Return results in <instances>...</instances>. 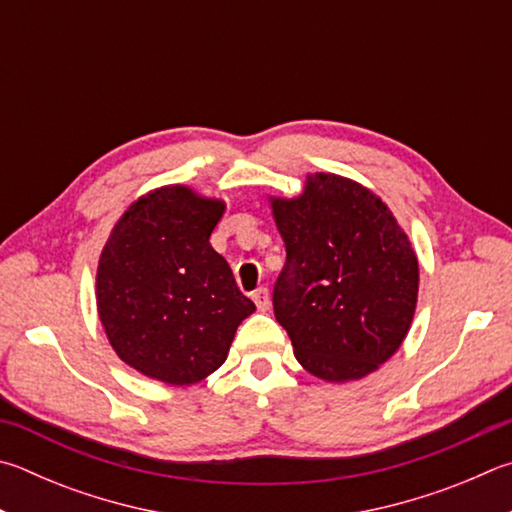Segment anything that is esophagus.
Returning <instances> with one entry per match:
<instances>
[{
    "instance_id": "obj_1",
    "label": "esophagus",
    "mask_w": 512,
    "mask_h": 512,
    "mask_svg": "<svg viewBox=\"0 0 512 512\" xmlns=\"http://www.w3.org/2000/svg\"><path fill=\"white\" fill-rule=\"evenodd\" d=\"M253 300H255L259 311H268V309H271V295H268V288L259 286L257 291L253 293Z\"/></svg>"
}]
</instances>
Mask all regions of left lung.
I'll return each instance as SVG.
<instances>
[{
  "label": "left lung",
  "mask_w": 512,
  "mask_h": 512,
  "mask_svg": "<svg viewBox=\"0 0 512 512\" xmlns=\"http://www.w3.org/2000/svg\"><path fill=\"white\" fill-rule=\"evenodd\" d=\"M286 264L273 288L275 318L309 374L365 378L410 331L418 259L374 192L338 174H309L297 199H271Z\"/></svg>",
  "instance_id": "1"
}]
</instances>
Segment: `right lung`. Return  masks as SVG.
I'll return each mask as SVG.
<instances>
[{
  "label": "right lung",
  "mask_w": 512,
  "mask_h": 512,
  "mask_svg": "<svg viewBox=\"0 0 512 512\" xmlns=\"http://www.w3.org/2000/svg\"><path fill=\"white\" fill-rule=\"evenodd\" d=\"M224 210V201L165 185L134 201L102 248L96 302L109 345L161 383L192 385L217 371L255 311L210 246Z\"/></svg>",
  "instance_id": "right-lung-1"
}]
</instances>
